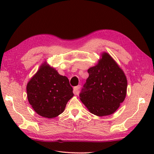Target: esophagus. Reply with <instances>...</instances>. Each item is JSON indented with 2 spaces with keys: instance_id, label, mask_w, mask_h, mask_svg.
Listing matches in <instances>:
<instances>
[{
  "instance_id": "esophagus-1",
  "label": "esophagus",
  "mask_w": 154,
  "mask_h": 154,
  "mask_svg": "<svg viewBox=\"0 0 154 154\" xmlns=\"http://www.w3.org/2000/svg\"><path fill=\"white\" fill-rule=\"evenodd\" d=\"M81 88V85H78L77 87H75L73 88V93L76 95H78L79 94V89Z\"/></svg>"
}]
</instances>
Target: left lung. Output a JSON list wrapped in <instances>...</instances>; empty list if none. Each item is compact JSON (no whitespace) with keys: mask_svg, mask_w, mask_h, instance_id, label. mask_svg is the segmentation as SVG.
I'll return each instance as SVG.
<instances>
[{"mask_svg":"<svg viewBox=\"0 0 154 154\" xmlns=\"http://www.w3.org/2000/svg\"><path fill=\"white\" fill-rule=\"evenodd\" d=\"M87 71L89 77L79 94L81 102L96 116L113 114L126 95L127 79L124 71L106 52H103L97 64Z\"/></svg>","mask_w":154,"mask_h":154,"instance_id":"1","label":"left lung"}]
</instances>
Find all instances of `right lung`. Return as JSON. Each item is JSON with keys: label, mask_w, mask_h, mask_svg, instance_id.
Returning <instances> with one entry per match:
<instances>
[{"label": "right lung", "mask_w": 154, "mask_h": 154, "mask_svg": "<svg viewBox=\"0 0 154 154\" xmlns=\"http://www.w3.org/2000/svg\"><path fill=\"white\" fill-rule=\"evenodd\" d=\"M26 91L28 102L35 112L48 119L63 112L74 95L67 77L59 74L46 61L28 81Z\"/></svg>", "instance_id": "add662e5"}]
</instances>
